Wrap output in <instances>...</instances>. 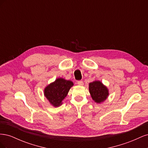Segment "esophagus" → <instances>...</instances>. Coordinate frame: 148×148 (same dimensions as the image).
<instances>
[{"label":"esophagus","mask_w":148,"mask_h":148,"mask_svg":"<svg viewBox=\"0 0 148 148\" xmlns=\"http://www.w3.org/2000/svg\"><path fill=\"white\" fill-rule=\"evenodd\" d=\"M77 83H78V85H79V86H83V85L84 84L83 82L82 81V80H79V81H78Z\"/></svg>","instance_id":"34e87169"}]
</instances>
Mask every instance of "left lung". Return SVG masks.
Here are the masks:
<instances>
[{"instance_id":"left-lung-1","label":"left lung","mask_w":148,"mask_h":148,"mask_svg":"<svg viewBox=\"0 0 148 148\" xmlns=\"http://www.w3.org/2000/svg\"><path fill=\"white\" fill-rule=\"evenodd\" d=\"M89 90L92 99L97 103H101L105 101L109 95L108 89L99 81L89 83Z\"/></svg>"}]
</instances>
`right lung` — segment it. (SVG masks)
<instances>
[{
  "instance_id": "obj_1",
  "label": "right lung",
  "mask_w": 148,
  "mask_h": 148,
  "mask_svg": "<svg viewBox=\"0 0 148 148\" xmlns=\"http://www.w3.org/2000/svg\"><path fill=\"white\" fill-rule=\"evenodd\" d=\"M73 85V82L69 80L58 78L45 88L44 95L52 106L58 107L62 104Z\"/></svg>"
}]
</instances>
